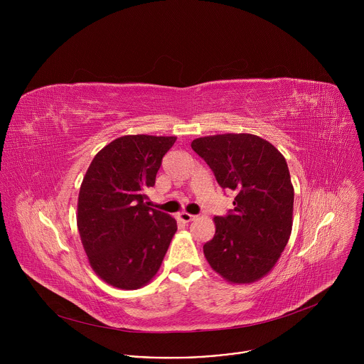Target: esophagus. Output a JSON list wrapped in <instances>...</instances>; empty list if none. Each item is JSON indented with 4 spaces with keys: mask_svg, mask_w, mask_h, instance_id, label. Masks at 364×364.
<instances>
[{
    "mask_svg": "<svg viewBox=\"0 0 364 364\" xmlns=\"http://www.w3.org/2000/svg\"><path fill=\"white\" fill-rule=\"evenodd\" d=\"M178 219H180L183 223H190L191 220H194V219H196V216H193V215H190V213L183 212V213H180V215H178Z\"/></svg>",
    "mask_w": 364,
    "mask_h": 364,
    "instance_id": "obj_1",
    "label": "esophagus"
}]
</instances>
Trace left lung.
<instances>
[{"label":"left lung","instance_id":"left-lung-1","mask_svg":"<svg viewBox=\"0 0 364 364\" xmlns=\"http://www.w3.org/2000/svg\"><path fill=\"white\" fill-rule=\"evenodd\" d=\"M191 148L222 188L236 193L235 209L213 219L203 246L207 262L230 284H252L277 265L292 230L294 187L284 155L252 134L196 138Z\"/></svg>","mask_w":364,"mask_h":364}]
</instances>
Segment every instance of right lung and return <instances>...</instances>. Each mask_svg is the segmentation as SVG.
Instances as JSON below:
<instances>
[{"label": "right lung", "mask_w": 364, "mask_h": 364, "mask_svg": "<svg viewBox=\"0 0 364 364\" xmlns=\"http://www.w3.org/2000/svg\"><path fill=\"white\" fill-rule=\"evenodd\" d=\"M176 136L125 135L92 160L77 198V229L95 274L119 289H138L159 272L177 222L148 207L163 157Z\"/></svg>", "instance_id": "right-lung-1"}]
</instances>
